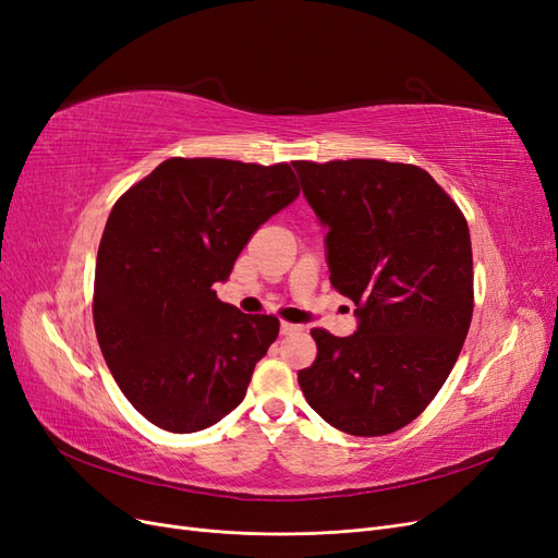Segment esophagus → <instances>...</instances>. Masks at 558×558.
Masks as SVG:
<instances>
[{
    "instance_id": "1",
    "label": "esophagus",
    "mask_w": 558,
    "mask_h": 558,
    "mask_svg": "<svg viewBox=\"0 0 558 558\" xmlns=\"http://www.w3.org/2000/svg\"><path fill=\"white\" fill-rule=\"evenodd\" d=\"M302 326H295V324H289V320H281V335H293V332H300Z\"/></svg>"
}]
</instances>
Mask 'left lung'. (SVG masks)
<instances>
[{"mask_svg": "<svg viewBox=\"0 0 558 558\" xmlns=\"http://www.w3.org/2000/svg\"><path fill=\"white\" fill-rule=\"evenodd\" d=\"M293 165L328 226L332 289L359 316L349 337L312 330L316 361L300 369L298 384L337 430L396 433L428 408L463 349L475 310L468 221L416 165Z\"/></svg>", "mask_w": 558, "mask_h": 558, "instance_id": "left-lung-1", "label": "left lung"}]
</instances>
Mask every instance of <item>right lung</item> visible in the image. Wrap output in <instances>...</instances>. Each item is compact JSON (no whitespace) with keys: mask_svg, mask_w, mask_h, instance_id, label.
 <instances>
[{"mask_svg":"<svg viewBox=\"0 0 558 558\" xmlns=\"http://www.w3.org/2000/svg\"><path fill=\"white\" fill-rule=\"evenodd\" d=\"M298 193L289 162L170 158L116 199L93 320L116 384L150 424L195 433L244 400L279 318L242 314L211 286Z\"/></svg>","mask_w":558,"mask_h":558,"instance_id":"obj_1","label":"right lung"}]
</instances>
